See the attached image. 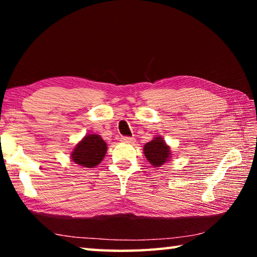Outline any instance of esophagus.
Returning a JSON list of instances; mask_svg holds the SVG:
<instances>
[{
	"instance_id": "34e87169",
	"label": "esophagus",
	"mask_w": 257,
	"mask_h": 257,
	"mask_svg": "<svg viewBox=\"0 0 257 257\" xmlns=\"http://www.w3.org/2000/svg\"><path fill=\"white\" fill-rule=\"evenodd\" d=\"M121 142L123 143H133L134 138L133 137H128V136H122L121 137Z\"/></svg>"
}]
</instances>
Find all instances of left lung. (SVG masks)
<instances>
[{"label": "left lung", "mask_w": 257, "mask_h": 257, "mask_svg": "<svg viewBox=\"0 0 257 257\" xmlns=\"http://www.w3.org/2000/svg\"><path fill=\"white\" fill-rule=\"evenodd\" d=\"M170 147H169L162 138L156 137L153 141L144 146V154L146 159L154 165V167H161V165L167 162L170 156Z\"/></svg>", "instance_id": "obj_1"}]
</instances>
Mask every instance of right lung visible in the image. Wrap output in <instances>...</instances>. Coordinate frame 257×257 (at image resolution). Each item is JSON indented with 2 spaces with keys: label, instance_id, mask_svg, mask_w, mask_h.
I'll return each mask as SVG.
<instances>
[{
  "label": "right lung",
  "instance_id": "obj_1",
  "mask_svg": "<svg viewBox=\"0 0 257 257\" xmlns=\"http://www.w3.org/2000/svg\"><path fill=\"white\" fill-rule=\"evenodd\" d=\"M106 143L98 135H87L73 150L71 159L84 168H94L102 162L106 153Z\"/></svg>",
  "mask_w": 257,
  "mask_h": 257
}]
</instances>
